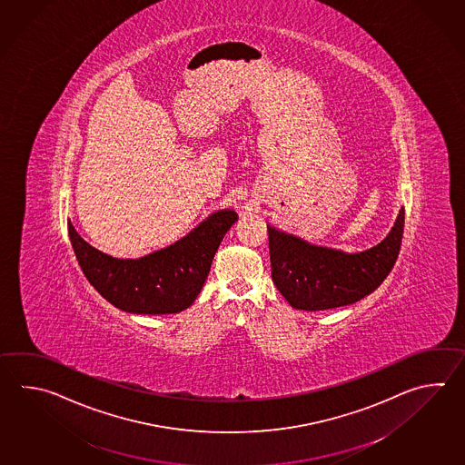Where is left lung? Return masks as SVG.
<instances>
[{"label": "left lung", "instance_id": "8db88e82", "mask_svg": "<svg viewBox=\"0 0 465 465\" xmlns=\"http://www.w3.org/2000/svg\"><path fill=\"white\" fill-rule=\"evenodd\" d=\"M404 209L380 245L360 253L316 247L268 227L272 278L296 310L322 312L356 303L372 293L398 260Z\"/></svg>", "mask_w": 465, "mask_h": 465}]
</instances>
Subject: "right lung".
<instances>
[{
	"instance_id": "add662e5",
	"label": "right lung",
	"mask_w": 465,
	"mask_h": 465,
	"mask_svg": "<svg viewBox=\"0 0 465 465\" xmlns=\"http://www.w3.org/2000/svg\"><path fill=\"white\" fill-rule=\"evenodd\" d=\"M237 213L210 215L171 247L139 260H119L91 247L67 222L71 245L87 282L119 310L137 314L181 313L193 303L212 260Z\"/></svg>"
}]
</instances>
